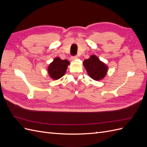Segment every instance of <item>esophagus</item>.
Wrapping results in <instances>:
<instances>
[{"mask_svg": "<svg viewBox=\"0 0 147 147\" xmlns=\"http://www.w3.org/2000/svg\"><path fill=\"white\" fill-rule=\"evenodd\" d=\"M78 59V57L77 56H72V58H71V59H72V61H75V60H76V59Z\"/></svg>", "mask_w": 147, "mask_h": 147, "instance_id": "esophagus-1", "label": "esophagus"}]
</instances>
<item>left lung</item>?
<instances>
[{
  "instance_id": "left-lung-1",
  "label": "left lung",
  "mask_w": 147,
  "mask_h": 147,
  "mask_svg": "<svg viewBox=\"0 0 147 147\" xmlns=\"http://www.w3.org/2000/svg\"><path fill=\"white\" fill-rule=\"evenodd\" d=\"M83 63L89 76L94 80H101L107 74L108 66L96 55H91L90 58L84 59Z\"/></svg>"
}]
</instances>
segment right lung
Listing matches in <instances>:
<instances>
[{"mask_svg":"<svg viewBox=\"0 0 147 147\" xmlns=\"http://www.w3.org/2000/svg\"><path fill=\"white\" fill-rule=\"evenodd\" d=\"M70 64L67 59L63 60L60 57H56L48 67V74L54 80H56L65 75L67 67Z\"/></svg>","mask_w":147,"mask_h":147,"instance_id":"obj_1","label":"right lung"}]
</instances>
